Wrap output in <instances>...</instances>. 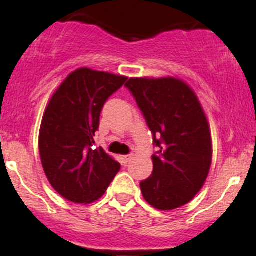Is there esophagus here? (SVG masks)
<instances>
[{"mask_svg":"<svg viewBox=\"0 0 256 256\" xmlns=\"http://www.w3.org/2000/svg\"><path fill=\"white\" fill-rule=\"evenodd\" d=\"M130 158H131V155H122V164H124V165H126V164H128V161H130Z\"/></svg>","mask_w":256,"mask_h":256,"instance_id":"34e87169","label":"esophagus"}]
</instances>
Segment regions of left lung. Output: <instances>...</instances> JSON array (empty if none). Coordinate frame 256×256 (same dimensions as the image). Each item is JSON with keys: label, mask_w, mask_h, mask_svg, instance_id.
Segmentation results:
<instances>
[{"label": "left lung", "mask_w": 256, "mask_h": 256, "mask_svg": "<svg viewBox=\"0 0 256 256\" xmlns=\"http://www.w3.org/2000/svg\"><path fill=\"white\" fill-rule=\"evenodd\" d=\"M125 86L158 146L152 176L140 184L143 198L161 210L182 207L204 186L212 164V137L202 106L177 78H130Z\"/></svg>", "instance_id": "1"}]
</instances>
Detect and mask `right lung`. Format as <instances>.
<instances>
[{
  "label": "right lung",
  "instance_id": "add662e5",
  "mask_svg": "<svg viewBox=\"0 0 256 256\" xmlns=\"http://www.w3.org/2000/svg\"><path fill=\"white\" fill-rule=\"evenodd\" d=\"M126 77L76 70L58 88L43 114L40 155L49 183L62 198L91 204L101 198L120 170L104 149L94 148L100 114Z\"/></svg>",
  "mask_w": 256,
  "mask_h": 256
}]
</instances>
